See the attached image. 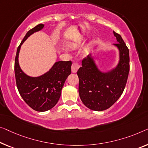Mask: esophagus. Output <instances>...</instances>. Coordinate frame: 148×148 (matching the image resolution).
I'll use <instances>...</instances> for the list:
<instances>
[{"label": "esophagus", "mask_w": 148, "mask_h": 148, "mask_svg": "<svg viewBox=\"0 0 148 148\" xmlns=\"http://www.w3.org/2000/svg\"><path fill=\"white\" fill-rule=\"evenodd\" d=\"M79 68H80V66H79V64H77V63H72V67H71L72 72H73V73H76V72H77V70H78Z\"/></svg>", "instance_id": "obj_1"}]
</instances>
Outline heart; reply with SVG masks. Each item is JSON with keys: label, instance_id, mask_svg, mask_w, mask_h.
<instances>
[{"label": "heart", "instance_id": "b5f03b06", "mask_svg": "<svg viewBox=\"0 0 148 148\" xmlns=\"http://www.w3.org/2000/svg\"><path fill=\"white\" fill-rule=\"evenodd\" d=\"M94 41H92L91 43H90V45H92V44L94 43ZM80 45V40H75V41H72V42H70L68 44V48H70V49H76V48H78L79 46ZM85 52H88V48L85 50Z\"/></svg>", "mask_w": 148, "mask_h": 148}]
</instances>
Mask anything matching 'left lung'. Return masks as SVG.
Masks as SVG:
<instances>
[{
	"label": "left lung",
	"mask_w": 148,
	"mask_h": 148,
	"mask_svg": "<svg viewBox=\"0 0 148 148\" xmlns=\"http://www.w3.org/2000/svg\"><path fill=\"white\" fill-rule=\"evenodd\" d=\"M120 50V60L118 66L108 73H102L96 68L93 59L88 56L82 61L77 74L78 92L82 102L88 108L102 111L109 108L122 95L126 85L130 71L129 49L120 34L114 31Z\"/></svg>",
	"instance_id": "8db88e82"
}]
</instances>
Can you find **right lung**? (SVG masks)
I'll return each mask as SVG.
<instances>
[{
  "label": "right lung",
  "instance_id": "obj_1",
  "mask_svg": "<svg viewBox=\"0 0 148 148\" xmlns=\"http://www.w3.org/2000/svg\"><path fill=\"white\" fill-rule=\"evenodd\" d=\"M44 27L39 24L28 30L17 48L14 61V73L16 86L25 102L33 110L38 112L49 110L60 98L66 80L71 74V61H59L54 64L49 72L42 76L32 78L22 71L18 64V53L22 44L32 33Z\"/></svg>",
  "mask_w": 148,
  "mask_h": 148
}]
</instances>
